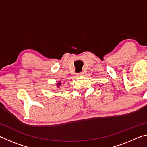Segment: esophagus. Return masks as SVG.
I'll return each mask as SVG.
<instances>
[{
	"instance_id": "34e87169",
	"label": "esophagus",
	"mask_w": 147,
	"mask_h": 147,
	"mask_svg": "<svg viewBox=\"0 0 147 147\" xmlns=\"http://www.w3.org/2000/svg\"><path fill=\"white\" fill-rule=\"evenodd\" d=\"M83 74H84V73H83V72H82V73H79V74H78V76H83Z\"/></svg>"
}]
</instances>
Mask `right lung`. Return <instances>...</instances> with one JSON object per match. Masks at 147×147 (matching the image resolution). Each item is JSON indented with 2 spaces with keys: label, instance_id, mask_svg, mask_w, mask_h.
<instances>
[{
  "label": "right lung",
  "instance_id": "obj_1",
  "mask_svg": "<svg viewBox=\"0 0 147 147\" xmlns=\"http://www.w3.org/2000/svg\"><path fill=\"white\" fill-rule=\"evenodd\" d=\"M61 85V82L60 80L58 81V82L56 83V86H57V88H59V86H60Z\"/></svg>",
  "mask_w": 147,
  "mask_h": 147
}]
</instances>
